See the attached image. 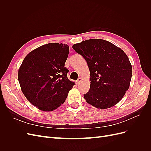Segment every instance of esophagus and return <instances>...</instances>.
Listing matches in <instances>:
<instances>
[{
    "label": "esophagus",
    "instance_id": "1",
    "mask_svg": "<svg viewBox=\"0 0 151 151\" xmlns=\"http://www.w3.org/2000/svg\"><path fill=\"white\" fill-rule=\"evenodd\" d=\"M81 80H82V79L81 78V77H79V78H78V79H77V80L76 81V83L77 84H79V83H80V82L81 81Z\"/></svg>",
    "mask_w": 151,
    "mask_h": 151
}]
</instances>
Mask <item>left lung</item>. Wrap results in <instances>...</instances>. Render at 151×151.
<instances>
[{
    "mask_svg": "<svg viewBox=\"0 0 151 151\" xmlns=\"http://www.w3.org/2000/svg\"><path fill=\"white\" fill-rule=\"evenodd\" d=\"M90 71L91 85L84 94L86 102L98 109H107L119 102L129 89L132 68L121 48L108 41L90 39L74 44Z\"/></svg>",
    "mask_w": 151,
    "mask_h": 151,
    "instance_id": "left-lung-1",
    "label": "left lung"
}]
</instances>
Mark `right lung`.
Returning a JSON list of instances; mask_svg holds the SVG:
<instances>
[{"mask_svg":"<svg viewBox=\"0 0 151 151\" xmlns=\"http://www.w3.org/2000/svg\"><path fill=\"white\" fill-rule=\"evenodd\" d=\"M69 47L48 43L26 55L18 71L22 92L35 106L53 111L65 102L74 83L67 78L65 63Z\"/></svg>","mask_w":151,"mask_h":151,"instance_id":"right-lung-1","label":"right lung"}]
</instances>
